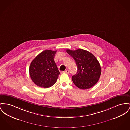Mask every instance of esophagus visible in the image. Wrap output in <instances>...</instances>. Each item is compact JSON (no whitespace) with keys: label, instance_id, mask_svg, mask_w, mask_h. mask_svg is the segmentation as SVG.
<instances>
[{"label":"esophagus","instance_id":"1","mask_svg":"<svg viewBox=\"0 0 130 130\" xmlns=\"http://www.w3.org/2000/svg\"><path fill=\"white\" fill-rule=\"evenodd\" d=\"M63 72V73H67V74H69V70H68V69H67L66 70L64 71Z\"/></svg>","mask_w":130,"mask_h":130}]
</instances>
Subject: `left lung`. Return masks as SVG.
<instances>
[{"instance_id": "left-lung-1", "label": "left lung", "mask_w": 130, "mask_h": 130, "mask_svg": "<svg viewBox=\"0 0 130 130\" xmlns=\"http://www.w3.org/2000/svg\"><path fill=\"white\" fill-rule=\"evenodd\" d=\"M66 51L74 59L77 67L76 74L72 77L74 84L84 90L94 86L101 74L100 64L95 56L81 49L76 50L67 49Z\"/></svg>"}]
</instances>
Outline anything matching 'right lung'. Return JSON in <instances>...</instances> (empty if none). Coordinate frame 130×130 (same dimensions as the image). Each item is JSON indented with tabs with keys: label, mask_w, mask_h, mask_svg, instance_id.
<instances>
[{
	"label": "right lung",
	"mask_w": 130,
	"mask_h": 130,
	"mask_svg": "<svg viewBox=\"0 0 130 130\" xmlns=\"http://www.w3.org/2000/svg\"><path fill=\"white\" fill-rule=\"evenodd\" d=\"M57 51L46 50L39 54L30 63L29 74L38 86L47 88L53 86L60 74L55 62Z\"/></svg>",
	"instance_id": "1"
}]
</instances>
